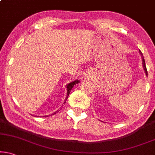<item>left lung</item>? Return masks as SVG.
I'll list each match as a JSON object with an SVG mask.
<instances>
[{
    "mask_svg": "<svg viewBox=\"0 0 155 155\" xmlns=\"http://www.w3.org/2000/svg\"><path fill=\"white\" fill-rule=\"evenodd\" d=\"M139 52H140V54L141 55V57H142V67H143V69L145 70V74H146V76H147V68H146L145 59H144L143 54H142V51H139Z\"/></svg>",
    "mask_w": 155,
    "mask_h": 155,
    "instance_id": "obj_1",
    "label": "left lung"
}]
</instances>
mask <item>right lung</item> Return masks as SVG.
<instances>
[{
  "mask_svg": "<svg viewBox=\"0 0 155 155\" xmlns=\"http://www.w3.org/2000/svg\"><path fill=\"white\" fill-rule=\"evenodd\" d=\"M79 82H80V81H79V80L76 79V80H75V81L70 82L69 84H67V86H66V87H67V97H66V99H65L64 102V104H65V103H66V101H67V98H68V96H69V93H70V91H71V88L74 87V85H76V84H79ZM57 112H58V110H57L56 112L54 113L52 115H54V114H56Z\"/></svg>",
  "mask_w": 155,
  "mask_h": 155,
  "instance_id": "add662e5",
  "label": "right lung"
}]
</instances>
